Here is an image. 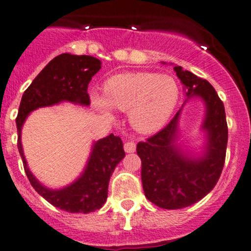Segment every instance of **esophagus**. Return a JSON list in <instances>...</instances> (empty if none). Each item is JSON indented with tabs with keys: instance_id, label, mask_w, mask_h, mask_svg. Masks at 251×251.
I'll return each instance as SVG.
<instances>
[{
	"instance_id": "obj_1",
	"label": "esophagus",
	"mask_w": 251,
	"mask_h": 251,
	"mask_svg": "<svg viewBox=\"0 0 251 251\" xmlns=\"http://www.w3.org/2000/svg\"><path fill=\"white\" fill-rule=\"evenodd\" d=\"M124 150L126 152H133L136 150V143L131 141H125L124 142Z\"/></svg>"
}]
</instances>
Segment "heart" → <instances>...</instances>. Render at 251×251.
<instances>
[{
    "label": "heart",
    "instance_id": "b5f03b06",
    "mask_svg": "<svg viewBox=\"0 0 251 251\" xmlns=\"http://www.w3.org/2000/svg\"><path fill=\"white\" fill-rule=\"evenodd\" d=\"M104 97L94 94L92 103L105 117H112V108L130 110L134 130L152 133L160 130L172 115L179 97L176 81L170 75L152 72L115 75L104 83Z\"/></svg>",
    "mask_w": 251,
    "mask_h": 251
}]
</instances>
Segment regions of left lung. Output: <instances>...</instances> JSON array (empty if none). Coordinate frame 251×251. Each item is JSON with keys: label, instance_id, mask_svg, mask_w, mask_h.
Returning a JSON list of instances; mask_svg holds the SVG:
<instances>
[{"label": "left lung", "instance_id": "8db88e82", "mask_svg": "<svg viewBox=\"0 0 251 251\" xmlns=\"http://www.w3.org/2000/svg\"><path fill=\"white\" fill-rule=\"evenodd\" d=\"M186 88V96H199L207 108L203 128L207 131L205 154L195 159L174 144L180 110L159 132L137 144L142 161V184L146 197L163 209H180L209 194L223 172L227 147V123L223 101L212 85L180 66L174 67Z\"/></svg>", "mask_w": 251, "mask_h": 251}]
</instances>
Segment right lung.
Masks as SVG:
<instances>
[{
    "label": "right lung",
    "mask_w": 251,
    "mask_h": 251,
    "mask_svg": "<svg viewBox=\"0 0 251 251\" xmlns=\"http://www.w3.org/2000/svg\"><path fill=\"white\" fill-rule=\"evenodd\" d=\"M101 68V61L89 55L61 54L41 71L21 97L17 117L18 149L24 170L33 189L54 207L68 213H90L100 209L107 200L108 183L114 168L125 156L120 137L109 134L96 142L83 176L61 190H49L28 171L21 147V127L28 113L39 107L61 101L89 105L88 85Z\"/></svg>",
    "instance_id": "1"
}]
</instances>
